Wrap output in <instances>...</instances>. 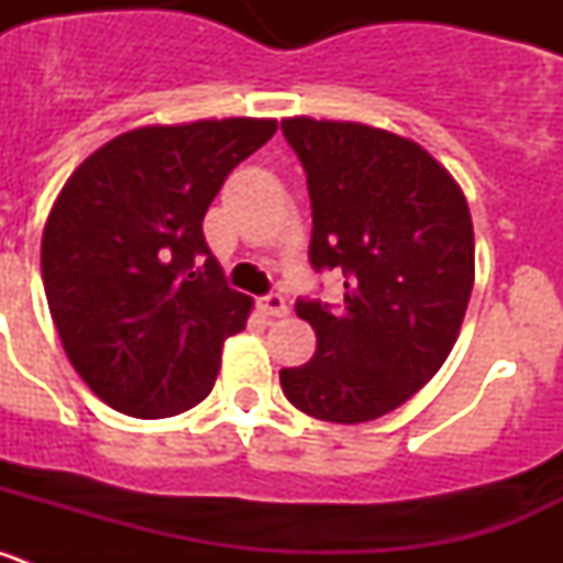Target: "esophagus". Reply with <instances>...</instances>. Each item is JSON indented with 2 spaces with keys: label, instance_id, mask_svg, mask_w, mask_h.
I'll list each match as a JSON object with an SVG mask.
<instances>
[{
  "label": "esophagus",
  "instance_id": "esophagus-1",
  "mask_svg": "<svg viewBox=\"0 0 563 563\" xmlns=\"http://www.w3.org/2000/svg\"><path fill=\"white\" fill-rule=\"evenodd\" d=\"M256 307L262 312H265V316H271V318H285L287 312H290L287 301L282 296H278V292H271V296H262L256 301Z\"/></svg>",
  "mask_w": 563,
  "mask_h": 563
}]
</instances>
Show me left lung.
<instances>
[{"label": "left lung", "mask_w": 563, "mask_h": 563, "mask_svg": "<svg viewBox=\"0 0 563 563\" xmlns=\"http://www.w3.org/2000/svg\"><path fill=\"white\" fill-rule=\"evenodd\" d=\"M307 172L310 265L343 273V305L298 298L316 330L282 391L327 422H369L402 406L454 350L474 290L465 194L415 141L366 123L285 118Z\"/></svg>", "instance_id": "8db88e82"}]
</instances>
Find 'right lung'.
Masks as SVG:
<instances>
[{"label": "right lung", "mask_w": 563, "mask_h": 563, "mask_svg": "<svg viewBox=\"0 0 563 563\" xmlns=\"http://www.w3.org/2000/svg\"><path fill=\"white\" fill-rule=\"evenodd\" d=\"M273 134L271 118L132 129L64 183L42 236L44 292L69 363L114 411L157 420L211 395L253 298L225 285L202 220Z\"/></svg>", "instance_id": "obj_1"}]
</instances>
